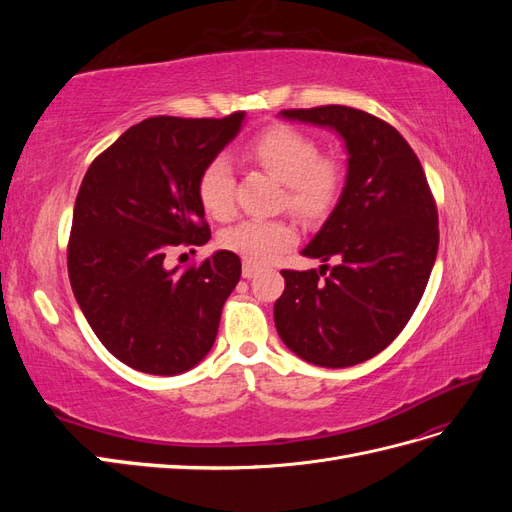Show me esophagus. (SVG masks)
<instances>
[{
  "instance_id": "34e87169",
  "label": "esophagus",
  "mask_w": 512,
  "mask_h": 512,
  "mask_svg": "<svg viewBox=\"0 0 512 512\" xmlns=\"http://www.w3.org/2000/svg\"><path fill=\"white\" fill-rule=\"evenodd\" d=\"M260 271V267L258 265H254V262H243V277H247V280H250V277H254L256 273Z\"/></svg>"
}]
</instances>
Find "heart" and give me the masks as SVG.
I'll return each instance as SVG.
<instances>
[{"label": "heart", "instance_id": "b5f03b06", "mask_svg": "<svg viewBox=\"0 0 512 512\" xmlns=\"http://www.w3.org/2000/svg\"><path fill=\"white\" fill-rule=\"evenodd\" d=\"M250 151L286 183L284 203L301 218L316 220L333 207L342 190V168L335 160L320 156L312 136L288 126H273L254 138ZM198 198L211 218L226 220L235 211V173L224 153L215 156L200 173ZM294 237L297 232L284 220H243L226 228L220 241L226 250L262 265L282 254L294 243Z\"/></svg>", "mask_w": 512, "mask_h": 512}]
</instances>
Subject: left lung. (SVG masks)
I'll return each mask as SVG.
<instances>
[{
  "label": "left lung",
  "mask_w": 512,
  "mask_h": 512,
  "mask_svg": "<svg viewBox=\"0 0 512 512\" xmlns=\"http://www.w3.org/2000/svg\"><path fill=\"white\" fill-rule=\"evenodd\" d=\"M284 119L331 128L348 151L333 213L301 252L337 265L282 271L273 318L282 342L318 367H350L404 331L438 254V209L416 153L389 123L350 106L288 108Z\"/></svg>",
  "instance_id": "1"
}]
</instances>
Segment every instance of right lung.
<instances>
[{"instance_id":"right-lung-1","label":"right lung","mask_w":512,"mask_h":512,"mask_svg":"<svg viewBox=\"0 0 512 512\" xmlns=\"http://www.w3.org/2000/svg\"><path fill=\"white\" fill-rule=\"evenodd\" d=\"M243 119L149 117L83 177L68 241L72 292L102 346L143 374L175 376L203 361L241 277L228 250L183 271L166 258L209 241L198 179Z\"/></svg>"}]
</instances>
